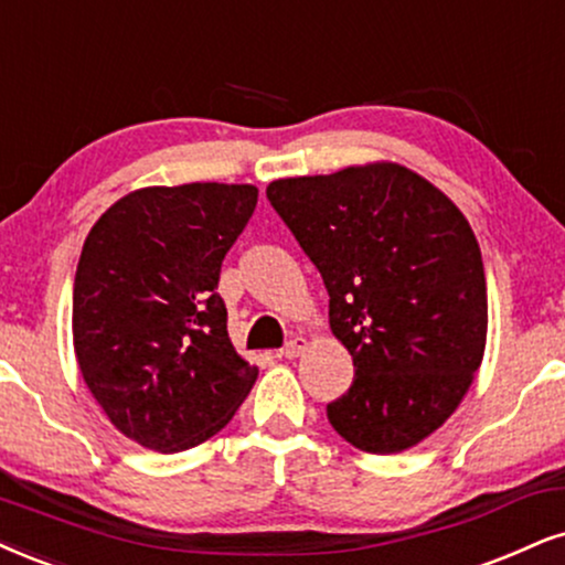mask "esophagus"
<instances>
[{
	"instance_id": "obj_1",
	"label": "esophagus",
	"mask_w": 565,
	"mask_h": 565,
	"mask_svg": "<svg viewBox=\"0 0 565 565\" xmlns=\"http://www.w3.org/2000/svg\"><path fill=\"white\" fill-rule=\"evenodd\" d=\"M306 348V340L303 338H290L288 343H285L282 348H280V356L282 359H296L298 353H301Z\"/></svg>"
}]
</instances>
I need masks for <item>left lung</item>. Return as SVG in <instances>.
Returning a JSON list of instances; mask_svg holds the SVG:
<instances>
[{"label": "left lung", "instance_id": "obj_1", "mask_svg": "<svg viewBox=\"0 0 565 565\" xmlns=\"http://www.w3.org/2000/svg\"><path fill=\"white\" fill-rule=\"evenodd\" d=\"M330 294L356 377L327 403L343 440L398 452L456 411L482 364V250L458 206L401 164L348 167L267 188Z\"/></svg>", "mask_w": 565, "mask_h": 565}]
</instances>
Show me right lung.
Listing matches in <instances>:
<instances>
[{
  "mask_svg": "<svg viewBox=\"0 0 565 565\" xmlns=\"http://www.w3.org/2000/svg\"><path fill=\"white\" fill-rule=\"evenodd\" d=\"M254 185L141 188L102 214L73 285L83 380L130 440L188 450L233 419L259 369L235 353L222 259L256 209Z\"/></svg>",
  "mask_w": 565,
  "mask_h": 565,
  "instance_id": "right-lung-1",
  "label": "right lung"
}]
</instances>
